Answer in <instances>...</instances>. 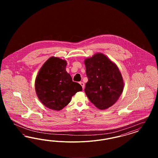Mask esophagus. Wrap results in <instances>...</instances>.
Listing matches in <instances>:
<instances>
[{
	"mask_svg": "<svg viewBox=\"0 0 158 158\" xmlns=\"http://www.w3.org/2000/svg\"><path fill=\"white\" fill-rule=\"evenodd\" d=\"M80 83V85L82 86V87L83 89H84V87H85V83L83 82H79Z\"/></svg>",
	"mask_w": 158,
	"mask_h": 158,
	"instance_id": "1",
	"label": "esophagus"
}]
</instances>
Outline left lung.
<instances>
[{
  "instance_id": "1",
  "label": "left lung",
  "mask_w": 158,
  "mask_h": 158,
  "mask_svg": "<svg viewBox=\"0 0 158 158\" xmlns=\"http://www.w3.org/2000/svg\"><path fill=\"white\" fill-rule=\"evenodd\" d=\"M88 81L85 92L90 102L100 110L110 107L118 100L124 87L118 67L101 53L85 60Z\"/></svg>"
}]
</instances>
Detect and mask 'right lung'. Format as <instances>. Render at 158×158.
<instances>
[{"label":"right lung","instance_id":"obj_1","mask_svg":"<svg viewBox=\"0 0 158 158\" xmlns=\"http://www.w3.org/2000/svg\"><path fill=\"white\" fill-rule=\"evenodd\" d=\"M67 63L57 57H50L40 70L35 79V91L40 101L47 108L59 111L70 102L72 97L82 90L73 82L66 71Z\"/></svg>","mask_w":158,"mask_h":158}]
</instances>
